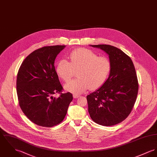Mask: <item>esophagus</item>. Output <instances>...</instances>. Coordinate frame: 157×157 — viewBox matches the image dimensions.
<instances>
[{"mask_svg": "<svg viewBox=\"0 0 157 157\" xmlns=\"http://www.w3.org/2000/svg\"><path fill=\"white\" fill-rule=\"evenodd\" d=\"M80 96V95H79V94H73V97L74 98H79Z\"/></svg>", "mask_w": 157, "mask_h": 157, "instance_id": "34e87169", "label": "esophagus"}]
</instances>
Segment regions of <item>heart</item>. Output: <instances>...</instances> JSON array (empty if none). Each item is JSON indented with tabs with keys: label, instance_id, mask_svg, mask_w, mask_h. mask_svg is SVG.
I'll use <instances>...</instances> for the list:
<instances>
[{
	"label": "heart",
	"instance_id": "b5f03b06",
	"mask_svg": "<svg viewBox=\"0 0 157 157\" xmlns=\"http://www.w3.org/2000/svg\"><path fill=\"white\" fill-rule=\"evenodd\" d=\"M70 63L62 59L56 63L55 70L58 77L68 82L77 70V78L66 84L64 88L68 92L79 94L89 88L98 89L107 79L111 70V63L105 56H98L94 51L79 48L70 53Z\"/></svg>",
	"mask_w": 157,
	"mask_h": 157
}]
</instances>
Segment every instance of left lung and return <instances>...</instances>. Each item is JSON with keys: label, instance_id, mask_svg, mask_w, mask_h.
Instances as JSON below:
<instances>
[{"label": "left lung", "instance_id": "1", "mask_svg": "<svg viewBox=\"0 0 157 157\" xmlns=\"http://www.w3.org/2000/svg\"><path fill=\"white\" fill-rule=\"evenodd\" d=\"M108 54L111 70L108 78L87 96L92 120L104 126L119 124L129 115L135 104L139 83L132 60L120 49L108 44L92 45Z\"/></svg>", "mask_w": 157, "mask_h": 157}]
</instances>
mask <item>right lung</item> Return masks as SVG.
I'll list each match as a JSON object with an SVG mask.
<instances>
[{
	"instance_id": "1",
	"label": "right lung",
	"mask_w": 157,
	"mask_h": 157,
	"mask_svg": "<svg viewBox=\"0 0 157 157\" xmlns=\"http://www.w3.org/2000/svg\"><path fill=\"white\" fill-rule=\"evenodd\" d=\"M64 45L44 46L29 55L21 63L17 78V93L21 110L33 123L52 127L61 123L73 98L63 93L54 63ZM56 93L59 97H53Z\"/></svg>"
}]
</instances>
